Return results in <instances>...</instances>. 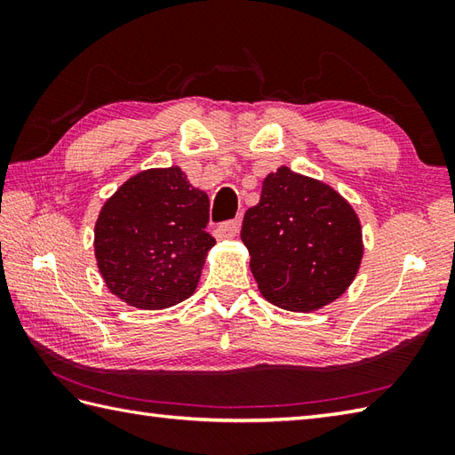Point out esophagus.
I'll return each instance as SVG.
<instances>
[{
	"mask_svg": "<svg viewBox=\"0 0 455 455\" xmlns=\"http://www.w3.org/2000/svg\"><path fill=\"white\" fill-rule=\"evenodd\" d=\"M238 228H240V222L238 219L235 220H225L220 222V225L215 228V236L220 238H235L238 235Z\"/></svg>",
	"mask_w": 455,
	"mask_h": 455,
	"instance_id": "34e87169",
	"label": "esophagus"
}]
</instances>
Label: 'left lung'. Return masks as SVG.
Masks as SVG:
<instances>
[{
	"mask_svg": "<svg viewBox=\"0 0 455 455\" xmlns=\"http://www.w3.org/2000/svg\"><path fill=\"white\" fill-rule=\"evenodd\" d=\"M259 293L285 311H316L357 274L363 244L355 211L340 193L282 166L264 180L240 230Z\"/></svg>",
	"mask_w": 455,
	"mask_h": 455,
	"instance_id": "8db88e82",
	"label": "left lung"
}]
</instances>
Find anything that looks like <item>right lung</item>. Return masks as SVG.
Instances as JSON below:
<instances>
[{
    "instance_id": "1",
    "label": "right lung",
    "mask_w": 455,
    "mask_h": 455,
    "mask_svg": "<svg viewBox=\"0 0 455 455\" xmlns=\"http://www.w3.org/2000/svg\"><path fill=\"white\" fill-rule=\"evenodd\" d=\"M207 222V193L178 166L124 181L95 222V258L109 291L147 311L186 301L215 246Z\"/></svg>"
}]
</instances>
